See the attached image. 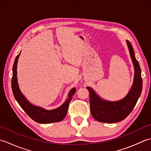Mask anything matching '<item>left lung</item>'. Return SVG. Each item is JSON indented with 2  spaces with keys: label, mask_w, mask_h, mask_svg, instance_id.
I'll return each instance as SVG.
<instances>
[{
  "label": "left lung",
  "mask_w": 151,
  "mask_h": 151,
  "mask_svg": "<svg viewBox=\"0 0 151 151\" xmlns=\"http://www.w3.org/2000/svg\"><path fill=\"white\" fill-rule=\"evenodd\" d=\"M130 54L134 64V84L130 91L124 99L116 102H109L101 99L93 89L87 87L89 91V104L92 116L102 123H114L124 119L135 106L142 91L143 81L139 63L135 58L133 47L127 41Z\"/></svg>",
  "instance_id": "obj_1"
}]
</instances>
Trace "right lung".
Returning <instances> with one entry per match:
<instances>
[{"mask_svg":"<svg viewBox=\"0 0 151 151\" xmlns=\"http://www.w3.org/2000/svg\"><path fill=\"white\" fill-rule=\"evenodd\" d=\"M20 53L15 58L13 65V76L12 78V89L16 101L28 116L37 123L47 124L62 121L66 116L69 103L72 100L73 95L75 94L76 89L75 88H73L69 92V99L60 107L54 110H46L31 104L21 93L17 83V65Z\"/></svg>","mask_w":151,"mask_h":151,"instance_id":"obj_1","label":"right lung"}]
</instances>
